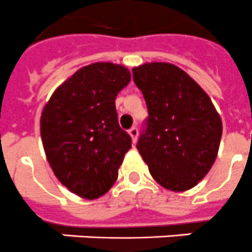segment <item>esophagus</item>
Returning a JSON list of instances; mask_svg holds the SVG:
<instances>
[{
  "label": "esophagus",
  "mask_w": 252,
  "mask_h": 252,
  "mask_svg": "<svg viewBox=\"0 0 252 252\" xmlns=\"http://www.w3.org/2000/svg\"><path fill=\"white\" fill-rule=\"evenodd\" d=\"M129 135H130V138H132V142L133 143H135L137 142V139H138V129L135 128V126H133L132 129H129Z\"/></svg>",
  "instance_id": "34e87169"
}]
</instances>
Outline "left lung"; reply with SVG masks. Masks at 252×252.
Returning a JSON list of instances; mask_svg holds the SVG:
<instances>
[{
  "mask_svg": "<svg viewBox=\"0 0 252 252\" xmlns=\"http://www.w3.org/2000/svg\"><path fill=\"white\" fill-rule=\"evenodd\" d=\"M133 80L148 109L147 130L137 148L157 184L187 191L213 166L222 119L211 97L178 65L166 62L133 67Z\"/></svg>",
  "mask_w": 252,
  "mask_h": 252,
  "instance_id": "obj_1",
  "label": "left lung"
}]
</instances>
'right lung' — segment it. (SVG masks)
<instances>
[{"instance_id":"add662e5","label":"right lung","mask_w":252,"mask_h":252,"mask_svg":"<svg viewBox=\"0 0 252 252\" xmlns=\"http://www.w3.org/2000/svg\"><path fill=\"white\" fill-rule=\"evenodd\" d=\"M129 81L124 65L91 63L57 87L41 111L48 162L61 184L81 198L93 200L109 191L132 147L115 110V97Z\"/></svg>"}]
</instances>
